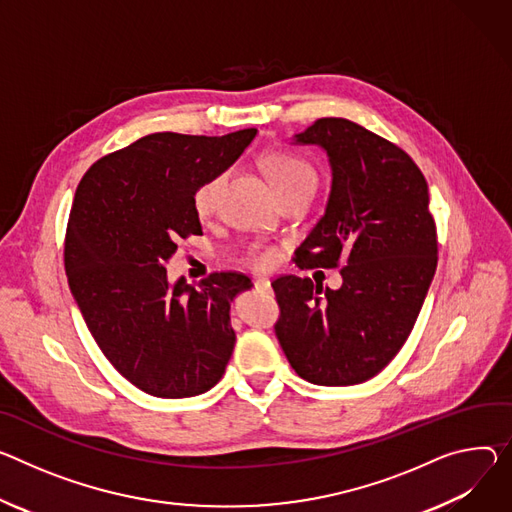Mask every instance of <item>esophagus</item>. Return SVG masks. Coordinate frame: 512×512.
<instances>
[{"label":"esophagus","mask_w":512,"mask_h":512,"mask_svg":"<svg viewBox=\"0 0 512 512\" xmlns=\"http://www.w3.org/2000/svg\"><path fill=\"white\" fill-rule=\"evenodd\" d=\"M255 288H257L259 292H271V282L265 280V277H257V280H255Z\"/></svg>","instance_id":"1"}]
</instances>
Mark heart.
I'll list each match as a JSON object with an SVG mask.
<instances>
[{"label":"heart","instance_id":"obj_1","mask_svg":"<svg viewBox=\"0 0 512 512\" xmlns=\"http://www.w3.org/2000/svg\"><path fill=\"white\" fill-rule=\"evenodd\" d=\"M263 169H265L267 177L271 179L273 188L280 192V196H284L286 192L296 190V188H300V185H306V183L316 185V171L312 169V165L288 151L267 153L263 157ZM224 181H226V173L220 171V173H214L208 179H204L194 190L192 206H194V212L198 218L206 220L214 214ZM275 261H277V251L273 247H265V245H255L245 257V263L255 269H269Z\"/></svg>","mask_w":512,"mask_h":512}]
</instances>
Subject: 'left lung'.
Here are the masks:
<instances>
[{
	"instance_id": "1",
	"label": "left lung",
	"mask_w": 512,
	"mask_h": 512,
	"mask_svg": "<svg viewBox=\"0 0 512 512\" xmlns=\"http://www.w3.org/2000/svg\"><path fill=\"white\" fill-rule=\"evenodd\" d=\"M294 143L324 149L333 169L327 210L298 247L296 265L345 267L339 290L277 277L275 335L300 378L361 384L402 349L433 282L429 185L400 147L345 118H320Z\"/></svg>"
}]
</instances>
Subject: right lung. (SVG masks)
Here are the masks:
<instances>
[{"instance_id":"right-lung-1","label":"right lung","mask_w":512,"mask_h":512,"mask_svg":"<svg viewBox=\"0 0 512 512\" xmlns=\"http://www.w3.org/2000/svg\"><path fill=\"white\" fill-rule=\"evenodd\" d=\"M257 130L224 136L155 132L110 153L77 185L65 237V271L91 337L132 386L188 398L222 378L235 349L230 302L253 284L235 271L198 288L169 284L177 241L202 235L192 196L226 171Z\"/></svg>"}]
</instances>
